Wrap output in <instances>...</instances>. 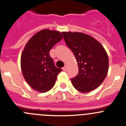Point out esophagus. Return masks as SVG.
I'll list each match as a JSON object with an SVG mask.
<instances>
[{
    "instance_id": "obj_1",
    "label": "esophagus",
    "mask_w": 126,
    "mask_h": 126,
    "mask_svg": "<svg viewBox=\"0 0 126 126\" xmlns=\"http://www.w3.org/2000/svg\"><path fill=\"white\" fill-rule=\"evenodd\" d=\"M66 69H67V67H66V66H64L63 67V71H66Z\"/></svg>"
}]
</instances>
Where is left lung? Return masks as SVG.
<instances>
[{"mask_svg": "<svg viewBox=\"0 0 126 126\" xmlns=\"http://www.w3.org/2000/svg\"><path fill=\"white\" fill-rule=\"evenodd\" d=\"M66 44L74 53L79 73L71 78L74 87L82 93L97 89L108 71V57L99 42L82 32H63Z\"/></svg>", "mask_w": 126, "mask_h": 126, "instance_id": "left-lung-1", "label": "left lung"}]
</instances>
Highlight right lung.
I'll return each mask as SVG.
<instances>
[{
	"mask_svg": "<svg viewBox=\"0 0 126 126\" xmlns=\"http://www.w3.org/2000/svg\"><path fill=\"white\" fill-rule=\"evenodd\" d=\"M62 38L58 31L44 29L26 45L21 57V67L25 80L34 90L46 92L54 86L62 69L55 66L50 50Z\"/></svg>",
	"mask_w": 126,
	"mask_h": 126,
	"instance_id": "right-lung-1",
	"label": "right lung"
}]
</instances>
